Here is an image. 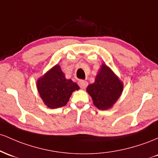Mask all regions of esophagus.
Returning <instances> with one entry per match:
<instances>
[{"mask_svg": "<svg viewBox=\"0 0 158 158\" xmlns=\"http://www.w3.org/2000/svg\"><path fill=\"white\" fill-rule=\"evenodd\" d=\"M78 84H79L80 87H81V89H86V86H87L88 82H87V81H83V80H81V81H79Z\"/></svg>", "mask_w": 158, "mask_h": 158, "instance_id": "obj_1", "label": "esophagus"}]
</instances>
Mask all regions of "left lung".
Instances as JSON below:
<instances>
[{"mask_svg":"<svg viewBox=\"0 0 158 158\" xmlns=\"http://www.w3.org/2000/svg\"><path fill=\"white\" fill-rule=\"evenodd\" d=\"M124 84L110 67L102 63L95 77V82L89 84L86 92L91 96L94 105L102 110L110 109L121 96Z\"/></svg>","mask_w":158,"mask_h":158,"instance_id":"left-lung-1","label":"left lung"}]
</instances>
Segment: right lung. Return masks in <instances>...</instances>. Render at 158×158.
Returning <instances> with one entry per match:
<instances>
[{
    "mask_svg": "<svg viewBox=\"0 0 158 158\" xmlns=\"http://www.w3.org/2000/svg\"><path fill=\"white\" fill-rule=\"evenodd\" d=\"M36 87L42 102L51 109L65 106L72 93L80 89L75 82L65 78L59 64L53 66L37 80Z\"/></svg>",
    "mask_w": 158,
    "mask_h": 158,
    "instance_id": "1",
    "label": "right lung"
}]
</instances>
